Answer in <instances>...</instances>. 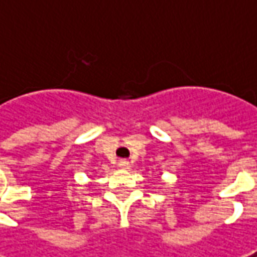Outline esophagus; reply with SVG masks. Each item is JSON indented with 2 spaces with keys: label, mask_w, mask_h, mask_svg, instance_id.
I'll return each instance as SVG.
<instances>
[{
  "label": "esophagus",
  "mask_w": 257,
  "mask_h": 257,
  "mask_svg": "<svg viewBox=\"0 0 257 257\" xmlns=\"http://www.w3.org/2000/svg\"><path fill=\"white\" fill-rule=\"evenodd\" d=\"M118 167H120V169H128V167H130V163H128L127 160H120V162H118Z\"/></svg>",
  "instance_id": "esophagus-1"
}]
</instances>
